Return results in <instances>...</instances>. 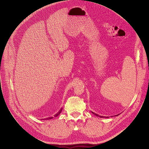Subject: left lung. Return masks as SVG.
I'll return each mask as SVG.
<instances>
[{
    "instance_id": "left-lung-1",
    "label": "left lung",
    "mask_w": 149,
    "mask_h": 149,
    "mask_svg": "<svg viewBox=\"0 0 149 149\" xmlns=\"http://www.w3.org/2000/svg\"><path fill=\"white\" fill-rule=\"evenodd\" d=\"M92 113H93V114H94L95 115H96L97 116H99V117H100V118H103V117H105V116H100V115H98V114H97V113H93V112H92Z\"/></svg>"
}]
</instances>
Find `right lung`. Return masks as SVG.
Returning a JSON list of instances; mask_svg holds the SVG:
<instances>
[{
	"instance_id": "right-lung-1",
	"label": "right lung",
	"mask_w": 149,
	"mask_h": 149,
	"mask_svg": "<svg viewBox=\"0 0 149 149\" xmlns=\"http://www.w3.org/2000/svg\"><path fill=\"white\" fill-rule=\"evenodd\" d=\"M61 111H62V109H60V111L57 113V114H56V115H55V116H57L58 115H59L60 114V113L61 112ZM52 118H52V117H51V118H46L47 120H49V119H52Z\"/></svg>"
}]
</instances>
